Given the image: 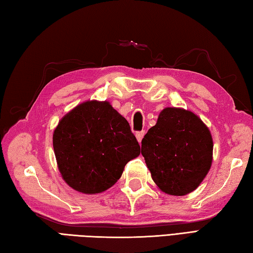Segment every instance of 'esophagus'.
Returning <instances> with one entry per match:
<instances>
[{
    "instance_id": "34e87169",
    "label": "esophagus",
    "mask_w": 253,
    "mask_h": 253,
    "mask_svg": "<svg viewBox=\"0 0 253 253\" xmlns=\"http://www.w3.org/2000/svg\"><path fill=\"white\" fill-rule=\"evenodd\" d=\"M143 136H145V130H141V131H138V132H136V138H137L138 142H139V143L141 142Z\"/></svg>"
}]
</instances>
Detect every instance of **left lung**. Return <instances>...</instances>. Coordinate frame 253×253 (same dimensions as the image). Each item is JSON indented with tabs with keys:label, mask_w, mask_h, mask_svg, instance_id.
Here are the masks:
<instances>
[{
	"label": "left lung",
	"mask_w": 253,
	"mask_h": 253,
	"mask_svg": "<svg viewBox=\"0 0 253 253\" xmlns=\"http://www.w3.org/2000/svg\"><path fill=\"white\" fill-rule=\"evenodd\" d=\"M211 133L201 118L180 107H166L141 141V155L153 182L169 195L200 186L212 162Z\"/></svg>",
	"instance_id": "left-lung-1"
}]
</instances>
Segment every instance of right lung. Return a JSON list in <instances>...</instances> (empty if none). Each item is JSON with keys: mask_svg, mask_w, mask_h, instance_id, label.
I'll return each instance as SVG.
<instances>
[{"mask_svg": "<svg viewBox=\"0 0 253 253\" xmlns=\"http://www.w3.org/2000/svg\"><path fill=\"white\" fill-rule=\"evenodd\" d=\"M58 169L67 184L83 194L112 187L140 147L128 122L107 101H86L64 115L53 130Z\"/></svg>", "mask_w": 253, "mask_h": 253, "instance_id": "1", "label": "right lung"}]
</instances>
